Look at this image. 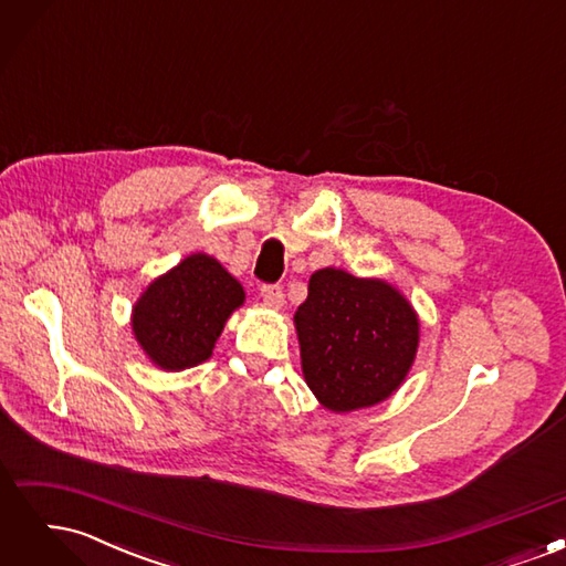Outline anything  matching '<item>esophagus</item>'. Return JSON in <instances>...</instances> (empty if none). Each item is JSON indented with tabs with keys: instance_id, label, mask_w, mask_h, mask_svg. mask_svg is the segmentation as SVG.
<instances>
[{
	"instance_id": "34e87169",
	"label": "esophagus",
	"mask_w": 566,
	"mask_h": 566,
	"mask_svg": "<svg viewBox=\"0 0 566 566\" xmlns=\"http://www.w3.org/2000/svg\"><path fill=\"white\" fill-rule=\"evenodd\" d=\"M260 295H262V300H264L269 306H283V302H285V293H283V287H281L279 283H266V285H262V287H260Z\"/></svg>"
}]
</instances>
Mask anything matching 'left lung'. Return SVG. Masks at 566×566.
Masks as SVG:
<instances>
[{"mask_svg":"<svg viewBox=\"0 0 566 566\" xmlns=\"http://www.w3.org/2000/svg\"><path fill=\"white\" fill-rule=\"evenodd\" d=\"M304 380L335 413L385 401L418 352V318L385 281L321 269L295 314Z\"/></svg>","mask_w":566,"mask_h":566,"instance_id":"obj_1","label":"left lung"}]
</instances>
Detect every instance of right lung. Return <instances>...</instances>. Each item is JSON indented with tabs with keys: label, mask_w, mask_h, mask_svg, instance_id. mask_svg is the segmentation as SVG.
<instances>
[{
	"label": "right lung",
	"mask_w": 566,
	"mask_h": 566,
	"mask_svg": "<svg viewBox=\"0 0 566 566\" xmlns=\"http://www.w3.org/2000/svg\"><path fill=\"white\" fill-rule=\"evenodd\" d=\"M245 293L231 273L208 254H191L148 285L134 306L132 328L153 364L184 370L210 358Z\"/></svg>",
	"instance_id": "right-lung-1"
}]
</instances>
